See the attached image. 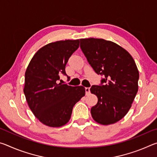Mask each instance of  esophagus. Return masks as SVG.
<instances>
[{
	"mask_svg": "<svg viewBox=\"0 0 157 157\" xmlns=\"http://www.w3.org/2000/svg\"><path fill=\"white\" fill-rule=\"evenodd\" d=\"M85 91H86V95H89L90 94V88H89V87H86L85 88Z\"/></svg>",
	"mask_w": 157,
	"mask_h": 157,
	"instance_id": "esophagus-1",
	"label": "esophagus"
}]
</instances>
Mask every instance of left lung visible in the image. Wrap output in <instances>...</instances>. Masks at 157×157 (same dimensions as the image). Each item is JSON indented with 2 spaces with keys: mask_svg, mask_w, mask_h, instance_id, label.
<instances>
[{
  "mask_svg": "<svg viewBox=\"0 0 157 157\" xmlns=\"http://www.w3.org/2000/svg\"><path fill=\"white\" fill-rule=\"evenodd\" d=\"M80 48L95 72L105 77L90 89L98 97L93 118L104 125L115 123L128 112L138 92L136 63L123 48L103 39H81Z\"/></svg>",
  "mask_w": 157,
  "mask_h": 157,
  "instance_id": "8db88e82",
  "label": "left lung"
}]
</instances>
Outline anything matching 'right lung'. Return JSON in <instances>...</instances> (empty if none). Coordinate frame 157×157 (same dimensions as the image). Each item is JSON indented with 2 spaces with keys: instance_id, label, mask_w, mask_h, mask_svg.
<instances>
[{
  "instance_id": "add662e5",
  "label": "right lung",
  "mask_w": 157,
  "mask_h": 157,
  "mask_svg": "<svg viewBox=\"0 0 157 157\" xmlns=\"http://www.w3.org/2000/svg\"><path fill=\"white\" fill-rule=\"evenodd\" d=\"M79 40L58 41L37 51L26 69L23 92L29 107L47 126L59 127L70 120L73 108L85 95L82 86L58 83L59 75H67L65 67Z\"/></svg>"
}]
</instances>
